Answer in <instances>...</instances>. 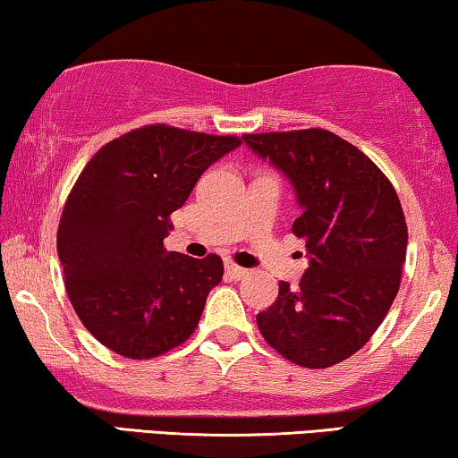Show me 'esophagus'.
I'll return each mask as SVG.
<instances>
[{
	"label": "esophagus",
	"instance_id": "esophagus-1",
	"mask_svg": "<svg viewBox=\"0 0 458 458\" xmlns=\"http://www.w3.org/2000/svg\"><path fill=\"white\" fill-rule=\"evenodd\" d=\"M225 273H227L233 281H240L248 275V268H242V267H237L235 262L227 260V262H225Z\"/></svg>",
	"mask_w": 458,
	"mask_h": 458
}]
</instances>
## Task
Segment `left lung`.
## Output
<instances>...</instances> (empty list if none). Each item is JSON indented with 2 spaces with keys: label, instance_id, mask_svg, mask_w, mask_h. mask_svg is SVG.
<instances>
[{
  "label": "left lung",
  "instance_id": "8db88e82",
  "mask_svg": "<svg viewBox=\"0 0 458 458\" xmlns=\"http://www.w3.org/2000/svg\"><path fill=\"white\" fill-rule=\"evenodd\" d=\"M242 140L292 183L302 208L292 231L309 252L298 287L281 281L277 300L256 315L260 334L300 367L346 360L377 331L398 293L409 233L396 190L331 131Z\"/></svg>",
  "mask_w": 458,
  "mask_h": 458
}]
</instances>
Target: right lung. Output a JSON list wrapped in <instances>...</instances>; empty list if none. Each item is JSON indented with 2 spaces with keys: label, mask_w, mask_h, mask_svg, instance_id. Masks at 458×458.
Listing matches in <instances>:
<instances>
[{
  "label": "right lung",
  "mask_w": 458,
  "mask_h": 458,
  "mask_svg": "<svg viewBox=\"0 0 458 458\" xmlns=\"http://www.w3.org/2000/svg\"><path fill=\"white\" fill-rule=\"evenodd\" d=\"M237 146L233 135L148 124L106 143L79 174L58 256L74 312L112 352L154 359L193 334L223 260L166 252L165 237L202 173Z\"/></svg>",
  "instance_id": "obj_1"
}]
</instances>
